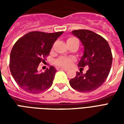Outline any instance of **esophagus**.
<instances>
[{
	"instance_id": "34e87169",
	"label": "esophagus",
	"mask_w": 124,
	"mask_h": 124,
	"mask_svg": "<svg viewBox=\"0 0 124 124\" xmlns=\"http://www.w3.org/2000/svg\"><path fill=\"white\" fill-rule=\"evenodd\" d=\"M60 70H63V71H65V72H67L68 70L67 68H60Z\"/></svg>"
}]
</instances>
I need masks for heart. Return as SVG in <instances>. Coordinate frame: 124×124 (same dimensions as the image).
Wrapping results in <instances>:
<instances>
[{
  "label": "heart",
  "instance_id": "obj_1",
  "mask_svg": "<svg viewBox=\"0 0 124 124\" xmlns=\"http://www.w3.org/2000/svg\"><path fill=\"white\" fill-rule=\"evenodd\" d=\"M74 40H77V39L76 38H74V37H71V38H69L68 39V41ZM74 61V58L61 56L58 57L55 60L54 62H55V64H56L57 66H61V67L67 68L70 66Z\"/></svg>",
  "mask_w": 124,
  "mask_h": 124
}]
</instances>
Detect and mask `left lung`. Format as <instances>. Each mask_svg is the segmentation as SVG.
Here are the masks:
<instances>
[{
    "label": "left lung",
    "mask_w": 124,
    "mask_h": 124,
    "mask_svg": "<svg viewBox=\"0 0 124 124\" xmlns=\"http://www.w3.org/2000/svg\"><path fill=\"white\" fill-rule=\"evenodd\" d=\"M77 36L84 46V55L78 63L79 67L88 66L86 74L76 72L70 80V86L81 92H90L102 85L109 75L112 64V54L108 42L102 36L89 30H75Z\"/></svg>",
    "instance_id": "obj_1"
}]
</instances>
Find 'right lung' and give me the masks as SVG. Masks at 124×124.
<instances>
[{"label":"right lung","instance_id":"1","mask_svg":"<svg viewBox=\"0 0 124 124\" xmlns=\"http://www.w3.org/2000/svg\"><path fill=\"white\" fill-rule=\"evenodd\" d=\"M62 33L32 31L16 42L10 55V70L16 82L24 91L38 93L52 86L56 72L54 66H50L44 72H38V67L41 62L45 61Z\"/></svg>","mask_w":124,"mask_h":124}]
</instances>
